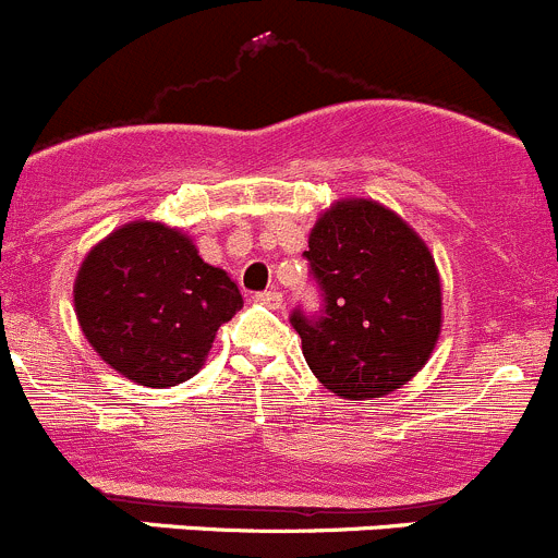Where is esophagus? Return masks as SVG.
Instances as JSON below:
<instances>
[{
  "mask_svg": "<svg viewBox=\"0 0 558 558\" xmlns=\"http://www.w3.org/2000/svg\"><path fill=\"white\" fill-rule=\"evenodd\" d=\"M255 301H260L263 306H268V308H279L281 306V292L277 290V287H271V290L257 292Z\"/></svg>",
  "mask_w": 558,
  "mask_h": 558,
  "instance_id": "esophagus-1",
  "label": "esophagus"
}]
</instances>
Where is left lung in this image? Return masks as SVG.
I'll return each mask as SVG.
<instances>
[{"label":"left lung","mask_w":558,"mask_h":558,"mask_svg":"<svg viewBox=\"0 0 558 558\" xmlns=\"http://www.w3.org/2000/svg\"><path fill=\"white\" fill-rule=\"evenodd\" d=\"M319 312L290 323L314 377L350 401L383 399L410 383L442 325L439 274L415 230L374 201H341L308 235Z\"/></svg>","instance_id":"obj_1"}]
</instances>
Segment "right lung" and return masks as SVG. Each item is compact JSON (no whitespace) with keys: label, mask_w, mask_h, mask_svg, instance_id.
<instances>
[{"label":"right lung","mask_w":558,"mask_h":558,"mask_svg":"<svg viewBox=\"0 0 558 558\" xmlns=\"http://www.w3.org/2000/svg\"><path fill=\"white\" fill-rule=\"evenodd\" d=\"M235 281L159 222H132L89 252L75 314L105 363L132 383L170 388L195 377L219 325L241 308Z\"/></svg>","instance_id":"1"}]
</instances>
